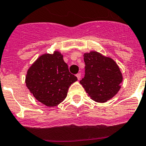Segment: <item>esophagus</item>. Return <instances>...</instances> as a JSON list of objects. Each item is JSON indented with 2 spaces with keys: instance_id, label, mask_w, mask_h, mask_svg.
I'll return each mask as SVG.
<instances>
[{
  "instance_id": "1",
  "label": "esophagus",
  "mask_w": 146,
  "mask_h": 146,
  "mask_svg": "<svg viewBox=\"0 0 146 146\" xmlns=\"http://www.w3.org/2000/svg\"><path fill=\"white\" fill-rule=\"evenodd\" d=\"M76 76H77L78 80H80V78H81V74H80V73H78V74H76Z\"/></svg>"
}]
</instances>
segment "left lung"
Returning a JSON list of instances; mask_svg holds the SVG:
<instances>
[{
  "label": "left lung",
  "instance_id": "obj_1",
  "mask_svg": "<svg viewBox=\"0 0 146 146\" xmlns=\"http://www.w3.org/2000/svg\"><path fill=\"white\" fill-rule=\"evenodd\" d=\"M85 77L80 83L91 99L96 102L104 103L115 96L123 81L119 66L111 58L96 51L83 55Z\"/></svg>",
  "mask_w": 146,
  "mask_h": 146
}]
</instances>
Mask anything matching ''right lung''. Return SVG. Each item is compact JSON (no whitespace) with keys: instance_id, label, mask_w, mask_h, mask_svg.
I'll use <instances>...</instances> for the list:
<instances>
[{"instance_id":"right-lung-1","label":"right lung","mask_w":146,"mask_h":146,"mask_svg":"<svg viewBox=\"0 0 146 146\" xmlns=\"http://www.w3.org/2000/svg\"><path fill=\"white\" fill-rule=\"evenodd\" d=\"M63 55L55 50L44 53L27 71L26 86L35 99L47 107H55L64 101L69 88L77 80L68 69Z\"/></svg>"}]
</instances>
